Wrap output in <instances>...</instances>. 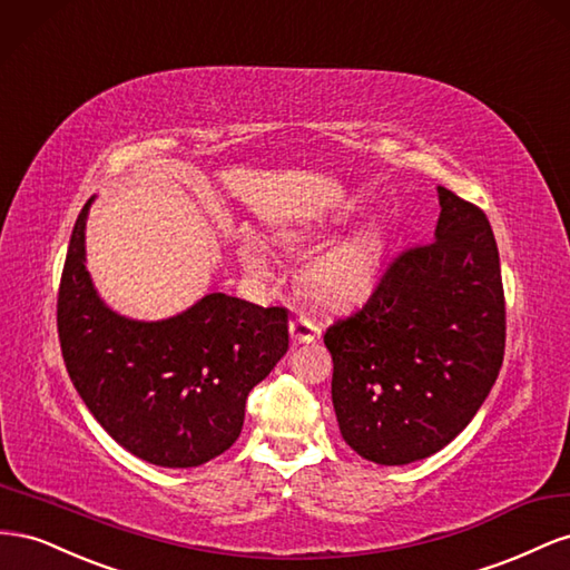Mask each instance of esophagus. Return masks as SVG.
<instances>
[{"mask_svg": "<svg viewBox=\"0 0 570 570\" xmlns=\"http://www.w3.org/2000/svg\"><path fill=\"white\" fill-rule=\"evenodd\" d=\"M288 332H291V341H294V344H313V341L320 338V327H315V324L305 317H296L294 322H291Z\"/></svg>", "mask_w": 570, "mask_h": 570, "instance_id": "34e87169", "label": "esophagus"}]
</instances>
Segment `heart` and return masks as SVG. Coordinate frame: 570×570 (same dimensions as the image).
<instances>
[{
  "instance_id": "b5f03b06",
  "label": "heart",
  "mask_w": 570,
  "mask_h": 570,
  "mask_svg": "<svg viewBox=\"0 0 570 570\" xmlns=\"http://www.w3.org/2000/svg\"><path fill=\"white\" fill-rule=\"evenodd\" d=\"M315 236L305 229L282 232V243L291 253H305ZM243 267L255 276H269L274 269L265 243L255 236H243L238 243ZM377 274V248L367 236H353L317 255L305 269V288L311 296L330 307L353 305L367 296Z\"/></svg>"
}]
</instances>
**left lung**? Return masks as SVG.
Here are the masks:
<instances>
[{
  "mask_svg": "<svg viewBox=\"0 0 570 570\" xmlns=\"http://www.w3.org/2000/svg\"><path fill=\"white\" fill-rule=\"evenodd\" d=\"M434 240L399 255L363 311L334 322L341 436L372 463L405 465L456 439L492 392L507 344L499 250L480 207L436 186Z\"/></svg>",
  "mask_w": 570,
  "mask_h": 570,
  "instance_id": "1",
  "label": "left lung"
}]
</instances>
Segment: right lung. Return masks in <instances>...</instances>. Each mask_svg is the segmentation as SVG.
<instances>
[{
  "instance_id": "obj_1",
  "label": "right lung",
  "mask_w": 570,
  "mask_h": 570,
  "mask_svg": "<svg viewBox=\"0 0 570 570\" xmlns=\"http://www.w3.org/2000/svg\"><path fill=\"white\" fill-rule=\"evenodd\" d=\"M63 263L57 327L76 392L105 432L161 468H195L229 449L246 399L288 351V313L207 294L167 320H131L100 298L86 269V222Z\"/></svg>"
}]
</instances>
